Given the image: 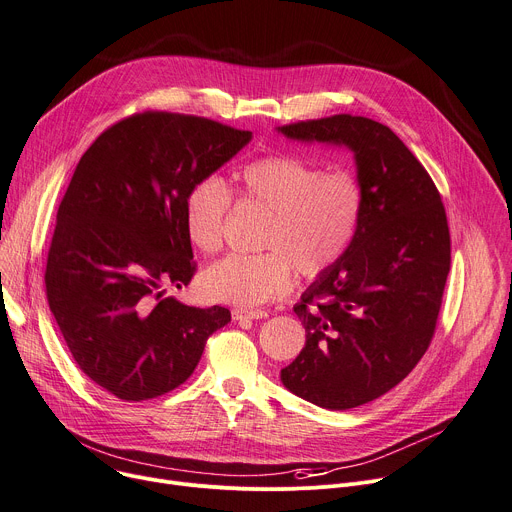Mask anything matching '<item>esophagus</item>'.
Listing matches in <instances>:
<instances>
[{"instance_id": "obj_1", "label": "esophagus", "mask_w": 512, "mask_h": 512, "mask_svg": "<svg viewBox=\"0 0 512 512\" xmlns=\"http://www.w3.org/2000/svg\"><path fill=\"white\" fill-rule=\"evenodd\" d=\"M265 317H267L265 311H245V309H234L232 311L234 321H245V319L253 321V319H265Z\"/></svg>"}]
</instances>
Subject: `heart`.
<instances>
[{"instance_id": "obj_1", "label": "heart", "mask_w": 512, "mask_h": 512, "mask_svg": "<svg viewBox=\"0 0 512 512\" xmlns=\"http://www.w3.org/2000/svg\"><path fill=\"white\" fill-rule=\"evenodd\" d=\"M241 199L269 212L261 234L265 253H230L201 276V290L216 302L259 306L284 296L292 269L319 278L348 253L362 216V187L348 170H323L294 156H263L238 170ZM232 208L226 183L197 179L183 201L189 241L203 253L222 247Z\"/></svg>"}]
</instances>
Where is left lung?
<instances>
[{"label": "left lung", "mask_w": 512, "mask_h": 512, "mask_svg": "<svg viewBox=\"0 0 512 512\" xmlns=\"http://www.w3.org/2000/svg\"><path fill=\"white\" fill-rule=\"evenodd\" d=\"M278 131L354 152L360 224L342 261L294 306L306 344L280 374L294 395L350 410L399 385L432 342L451 267L445 206L420 160L379 121L333 115Z\"/></svg>", "instance_id": "8db88e82"}]
</instances>
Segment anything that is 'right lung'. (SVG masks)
Here are the masks:
<instances>
[{"instance_id":"1","label":"right lung","mask_w":512,"mask_h":512,"mask_svg":"<svg viewBox=\"0 0 512 512\" xmlns=\"http://www.w3.org/2000/svg\"><path fill=\"white\" fill-rule=\"evenodd\" d=\"M251 131L166 111L102 131L80 158L51 238L49 309L90 381L125 401L183 385L230 321L173 296L195 274L183 222L189 187L241 152Z\"/></svg>"}]
</instances>
